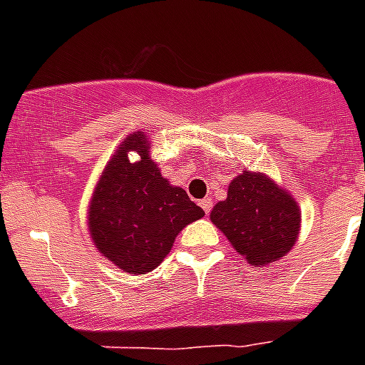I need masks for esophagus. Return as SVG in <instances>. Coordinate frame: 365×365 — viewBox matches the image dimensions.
<instances>
[{
	"mask_svg": "<svg viewBox=\"0 0 365 365\" xmlns=\"http://www.w3.org/2000/svg\"><path fill=\"white\" fill-rule=\"evenodd\" d=\"M200 205H201V209H203L205 212L209 215L210 209H212V200H210V197H205V200L200 201Z\"/></svg>",
	"mask_w": 365,
	"mask_h": 365,
	"instance_id": "1",
	"label": "esophagus"
}]
</instances>
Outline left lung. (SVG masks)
I'll return each instance as SVG.
<instances>
[{
	"mask_svg": "<svg viewBox=\"0 0 365 365\" xmlns=\"http://www.w3.org/2000/svg\"><path fill=\"white\" fill-rule=\"evenodd\" d=\"M210 220L250 264L284 257L300 231L297 201L269 177L252 171L233 179L227 200L215 205Z\"/></svg>",
	"mask_w": 365,
	"mask_h": 365,
	"instance_id": "obj_1",
	"label": "left lung"
}]
</instances>
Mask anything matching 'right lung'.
Masks as SVG:
<instances>
[{"label": "right lung", "instance_id": "obj_1", "mask_svg": "<svg viewBox=\"0 0 365 365\" xmlns=\"http://www.w3.org/2000/svg\"><path fill=\"white\" fill-rule=\"evenodd\" d=\"M128 150H138L140 160L128 161ZM203 216L185 190L162 177L149 158L145 135L135 132L117 149L96 185L89 231L111 263L125 272L145 274L164 261L182 227Z\"/></svg>", "mask_w": 365, "mask_h": 365}]
</instances>
